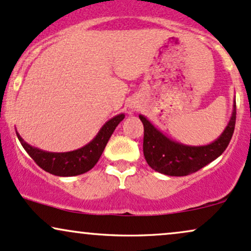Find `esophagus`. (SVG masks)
<instances>
[{
	"label": "esophagus",
	"instance_id": "34e87169",
	"mask_svg": "<svg viewBox=\"0 0 251 251\" xmlns=\"http://www.w3.org/2000/svg\"><path fill=\"white\" fill-rule=\"evenodd\" d=\"M138 109V103L136 101H131L129 103V110L130 111H135Z\"/></svg>",
	"mask_w": 251,
	"mask_h": 251
}]
</instances>
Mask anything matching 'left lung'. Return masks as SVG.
<instances>
[{"label":"left lung","instance_id":"left-lung-1","mask_svg":"<svg viewBox=\"0 0 251 251\" xmlns=\"http://www.w3.org/2000/svg\"><path fill=\"white\" fill-rule=\"evenodd\" d=\"M144 126L143 154L155 172L168 176H185L200 170L222 155L230 142L236 122V100L231 117L216 140L204 146H189L168 137L144 115H140Z\"/></svg>","mask_w":251,"mask_h":251}]
</instances>
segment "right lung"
Segmentation results:
<instances>
[{
    "instance_id": "right-lung-1",
    "label": "right lung",
    "mask_w": 251,
    "mask_h": 251,
    "mask_svg": "<svg viewBox=\"0 0 251 251\" xmlns=\"http://www.w3.org/2000/svg\"><path fill=\"white\" fill-rule=\"evenodd\" d=\"M123 119H125V114L116 115L103 125L96 136L89 143L85 144L82 148L67 152H51L38 149L26 143L17 131L16 135L23 148L32 160L36 162L38 167L52 175L69 177V176L81 175L93 169L101 157L109 138Z\"/></svg>"
}]
</instances>
